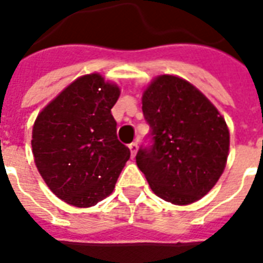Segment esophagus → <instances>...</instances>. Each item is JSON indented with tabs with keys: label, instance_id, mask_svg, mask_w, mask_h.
Instances as JSON below:
<instances>
[{
	"label": "esophagus",
	"instance_id": "esophagus-1",
	"mask_svg": "<svg viewBox=\"0 0 263 263\" xmlns=\"http://www.w3.org/2000/svg\"><path fill=\"white\" fill-rule=\"evenodd\" d=\"M128 147H129V152H131V157L134 158V157L136 156V152H138V143H136V142H132V143L128 144Z\"/></svg>",
	"mask_w": 263,
	"mask_h": 263
}]
</instances>
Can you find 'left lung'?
<instances>
[{
	"label": "left lung",
	"mask_w": 263,
	"mask_h": 263,
	"mask_svg": "<svg viewBox=\"0 0 263 263\" xmlns=\"http://www.w3.org/2000/svg\"><path fill=\"white\" fill-rule=\"evenodd\" d=\"M150 146L139 148L138 168L166 202L190 204L212 190L225 169L229 131L216 106L187 80L161 75L142 98Z\"/></svg>",
	"instance_id": "obj_1"
}]
</instances>
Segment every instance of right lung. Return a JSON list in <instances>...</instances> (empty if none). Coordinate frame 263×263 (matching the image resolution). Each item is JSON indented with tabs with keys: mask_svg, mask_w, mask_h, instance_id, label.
<instances>
[{
	"mask_svg": "<svg viewBox=\"0 0 263 263\" xmlns=\"http://www.w3.org/2000/svg\"><path fill=\"white\" fill-rule=\"evenodd\" d=\"M120 88L98 73L84 75L63 90L38 115L32 154L54 195L76 208H90L115 190L129 160L117 139L111 107Z\"/></svg>",
	"mask_w": 263,
	"mask_h": 263,
	"instance_id": "right-lung-1",
	"label": "right lung"
}]
</instances>
